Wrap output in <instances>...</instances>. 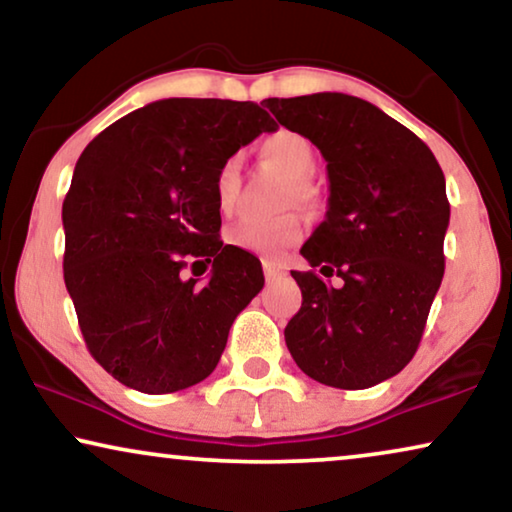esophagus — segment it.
Masks as SVG:
<instances>
[{"mask_svg":"<svg viewBox=\"0 0 512 512\" xmlns=\"http://www.w3.org/2000/svg\"><path fill=\"white\" fill-rule=\"evenodd\" d=\"M263 272L268 282H275V279L286 275V265L277 263V261H263Z\"/></svg>","mask_w":512,"mask_h":512,"instance_id":"obj_1","label":"esophagus"}]
</instances>
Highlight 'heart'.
Here are the masks:
<instances>
[{"label":"heart","instance_id":"1","mask_svg":"<svg viewBox=\"0 0 512 512\" xmlns=\"http://www.w3.org/2000/svg\"><path fill=\"white\" fill-rule=\"evenodd\" d=\"M261 158L270 167H275L291 179L289 200L296 198L298 202H310L314 191L307 184L317 167V156H314L312 144L303 135L291 130H277L261 142ZM214 202L221 214H233L242 193V177H240V160L226 158L216 167L212 181ZM305 228L303 221L296 214H284L277 219H242L233 223L226 230V242L230 247L249 251L256 256H282L286 249L303 240Z\"/></svg>","mask_w":512,"mask_h":512}]
</instances>
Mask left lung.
I'll list each match as a JSON object with an SVG mask.
<instances>
[{"label":"left lung","instance_id":"obj_1","mask_svg":"<svg viewBox=\"0 0 512 512\" xmlns=\"http://www.w3.org/2000/svg\"><path fill=\"white\" fill-rule=\"evenodd\" d=\"M279 125L310 139L328 170V209L291 270L303 305L284 328L286 347L312 380L335 389L375 387L408 366L445 272L450 202L429 146L361 97H268Z\"/></svg>","mask_w":512,"mask_h":512}]
</instances>
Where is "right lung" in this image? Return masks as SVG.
Wrapping results in <instances>:
<instances>
[{
	"label": "right lung",
	"instance_id": "1",
	"mask_svg": "<svg viewBox=\"0 0 512 512\" xmlns=\"http://www.w3.org/2000/svg\"><path fill=\"white\" fill-rule=\"evenodd\" d=\"M277 123L254 102L170 97L102 130L62 202L65 286L88 352L125 387L172 394L212 375L261 261L221 242L212 181ZM191 260L213 265L205 285Z\"/></svg>",
	"mask_w": 512,
	"mask_h": 512
}]
</instances>
